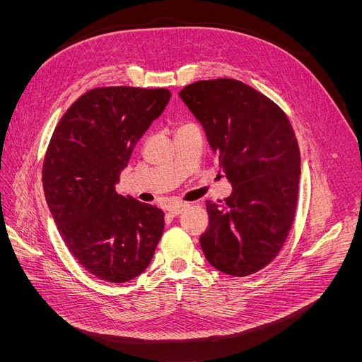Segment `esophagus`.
<instances>
[{"instance_id": "1", "label": "esophagus", "mask_w": 362, "mask_h": 362, "mask_svg": "<svg viewBox=\"0 0 362 362\" xmlns=\"http://www.w3.org/2000/svg\"><path fill=\"white\" fill-rule=\"evenodd\" d=\"M187 206H189V204H182V202L173 204V205L169 206V213H170L172 216H178V214H181Z\"/></svg>"}]
</instances>
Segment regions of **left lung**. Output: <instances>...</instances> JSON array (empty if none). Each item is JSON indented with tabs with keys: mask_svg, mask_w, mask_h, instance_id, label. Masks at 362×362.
I'll use <instances>...</instances> for the list:
<instances>
[{
	"mask_svg": "<svg viewBox=\"0 0 362 362\" xmlns=\"http://www.w3.org/2000/svg\"><path fill=\"white\" fill-rule=\"evenodd\" d=\"M180 96L233 184L231 196L205 204L204 255L226 275H254L278 257L294 222L300 152L293 127L278 104L234 78L196 81Z\"/></svg>",
	"mask_w": 362,
	"mask_h": 362,
	"instance_id": "8db88e82",
	"label": "left lung"
}]
</instances>
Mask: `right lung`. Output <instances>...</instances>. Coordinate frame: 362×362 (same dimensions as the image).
<instances>
[{
    "instance_id": "obj_1",
    "label": "right lung",
    "mask_w": 362,
    "mask_h": 362,
    "mask_svg": "<svg viewBox=\"0 0 362 362\" xmlns=\"http://www.w3.org/2000/svg\"><path fill=\"white\" fill-rule=\"evenodd\" d=\"M169 100L168 89L95 87L68 108L51 136L42 168L49 211L72 257L100 279L127 282L154 257L164 213L119 194L116 184Z\"/></svg>"
}]
</instances>
